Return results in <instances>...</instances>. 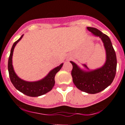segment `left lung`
<instances>
[{"mask_svg": "<svg viewBox=\"0 0 125 125\" xmlns=\"http://www.w3.org/2000/svg\"><path fill=\"white\" fill-rule=\"evenodd\" d=\"M87 30L102 40L105 50V62L99 68L85 70L70 61L73 65L72 76L73 83L78 89L88 94H96L104 90L114 81L117 62L115 50L108 36L95 28L87 27Z\"/></svg>", "mask_w": 125, "mask_h": 125, "instance_id": "obj_1", "label": "left lung"}]
</instances>
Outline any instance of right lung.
Here are the masks:
<instances>
[{
	"mask_svg": "<svg viewBox=\"0 0 125 125\" xmlns=\"http://www.w3.org/2000/svg\"><path fill=\"white\" fill-rule=\"evenodd\" d=\"M23 34L18 40L13 44L9 56L8 62V70L9 73L10 81L14 87L21 93L30 97H38L46 94L52 90L55 84V76L56 73L60 71L63 63H61L47 74L42 80L36 81H26L20 78L15 72L12 65V57L14 49L17 43L22 39Z\"/></svg>",
	"mask_w": 125,
	"mask_h": 125,
	"instance_id": "obj_1",
	"label": "right lung"
}]
</instances>
